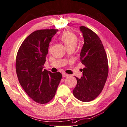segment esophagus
<instances>
[{
    "instance_id": "esophagus-1",
    "label": "esophagus",
    "mask_w": 127,
    "mask_h": 127,
    "mask_svg": "<svg viewBox=\"0 0 127 127\" xmlns=\"http://www.w3.org/2000/svg\"><path fill=\"white\" fill-rule=\"evenodd\" d=\"M63 77H68L69 76V75L68 74H67V73H63Z\"/></svg>"
}]
</instances>
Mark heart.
Here are the masks:
<instances>
[{
  "instance_id": "heart-1",
  "label": "heart",
  "mask_w": 127,
  "mask_h": 127,
  "mask_svg": "<svg viewBox=\"0 0 127 127\" xmlns=\"http://www.w3.org/2000/svg\"><path fill=\"white\" fill-rule=\"evenodd\" d=\"M60 39L65 45L66 48L75 47L77 43V37L75 33L70 31H66L60 36ZM51 47H50V50Z\"/></svg>"
}]
</instances>
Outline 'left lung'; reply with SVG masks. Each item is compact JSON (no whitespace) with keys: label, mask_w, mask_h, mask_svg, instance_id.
<instances>
[{"label":"left lung","mask_w":127,"mask_h":127,"mask_svg":"<svg viewBox=\"0 0 127 127\" xmlns=\"http://www.w3.org/2000/svg\"><path fill=\"white\" fill-rule=\"evenodd\" d=\"M84 43L80 61L85 66L83 76L76 77L77 84L73 90L75 97L82 101H90L99 95L108 75V62L101 40L90 28L81 26Z\"/></svg>","instance_id":"left-lung-1"}]
</instances>
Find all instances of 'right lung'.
<instances>
[{
    "instance_id": "obj_1",
    "label": "right lung",
    "mask_w": 127,
    "mask_h": 127,
    "mask_svg": "<svg viewBox=\"0 0 127 127\" xmlns=\"http://www.w3.org/2000/svg\"><path fill=\"white\" fill-rule=\"evenodd\" d=\"M57 29L39 30L23 41L17 53L16 72L22 87L34 101L44 104L55 95L62 75L42 71L49 43Z\"/></svg>"
}]
</instances>
